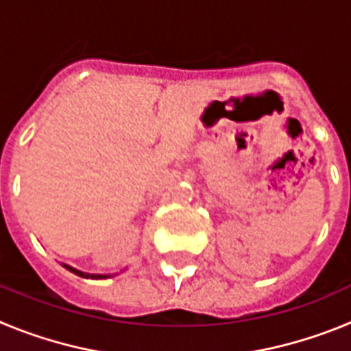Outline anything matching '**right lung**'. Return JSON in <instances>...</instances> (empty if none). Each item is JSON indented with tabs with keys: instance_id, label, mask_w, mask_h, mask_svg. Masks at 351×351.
Segmentation results:
<instances>
[{
	"instance_id": "1",
	"label": "right lung",
	"mask_w": 351,
	"mask_h": 351,
	"mask_svg": "<svg viewBox=\"0 0 351 351\" xmlns=\"http://www.w3.org/2000/svg\"><path fill=\"white\" fill-rule=\"evenodd\" d=\"M63 267L68 269L70 272H73V274L80 276V278H91V280H105V278H110L108 274H88V272H82V271H77V269H73L71 265H66V263H63Z\"/></svg>"
}]
</instances>
